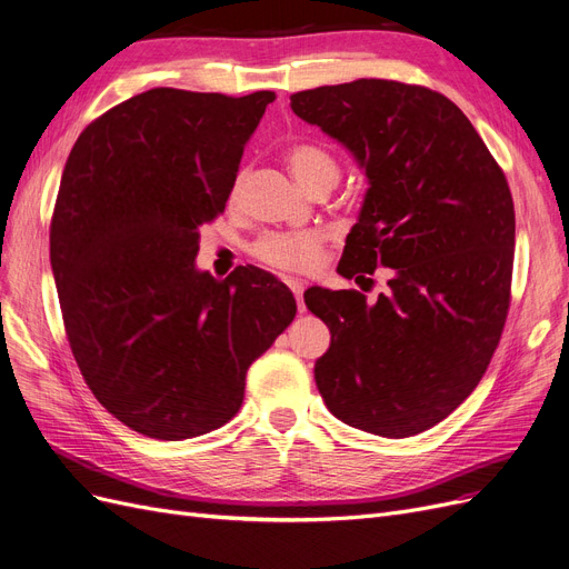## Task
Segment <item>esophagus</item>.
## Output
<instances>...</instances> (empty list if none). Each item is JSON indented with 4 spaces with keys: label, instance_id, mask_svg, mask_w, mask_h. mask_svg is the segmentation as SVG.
Wrapping results in <instances>:
<instances>
[{
    "label": "esophagus",
    "instance_id": "esophagus-1",
    "mask_svg": "<svg viewBox=\"0 0 569 569\" xmlns=\"http://www.w3.org/2000/svg\"><path fill=\"white\" fill-rule=\"evenodd\" d=\"M289 289L293 291V297H297V306H299V312H306V303H303V282L301 280H289L287 282Z\"/></svg>",
    "mask_w": 569,
    "mask_h": 569
}]
</instances>
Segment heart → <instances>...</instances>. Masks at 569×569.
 I'll return each mask as SVG.
<instances>
[{
  "mask_svg": "<svg viewBox=\"0 0 569 569\" xmlns=\"http://www.w3.org/2000/svg\"><path fill=\"white\" fill-rule=\"evenodd\" d=\"M287 163L306 189H312L317 181L325 177L338 179V163L336 158L322 149L320 144L312 142H297L287 149ZM240 193V179L236 181L233 196ZM325 249V238L320 233H266L261 236L254 247L252 254L278 270L287 272H310L320 266Z\"/></svg>",
  "mask_w": 569,
  "mask_h": 569,
  "instance_id": "1",
  "label": "heart"
}]
</instances>
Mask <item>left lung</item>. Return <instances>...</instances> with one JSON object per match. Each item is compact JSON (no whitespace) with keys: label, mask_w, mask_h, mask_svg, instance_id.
Wrapping results in <instances>:
<instances>
[{"label":"left lung","mask_w":569,"mask_h":569,"mask_svg":"<svg viewBox=\"0 0 569 569\" xmlns=\"http://www.w3.org/2000/svg\"><path fill=\"white\" fill-rule=\"evenodd\" d=\"M291 111L346 144L369 177L338 272L390 280L310 287L331 329L315 363L329 411L378 437L420 435L481 382L511 303L516 212L502 168L456 102L416 83L357 79L291 96Z\"/></svg>","instance_id":"left-lung-1"}]
</instances>
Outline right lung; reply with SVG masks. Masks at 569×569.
I'll return each instance as SVG.
<instances>
[{
	"instance_id": "add662e5",
	"label": "right lung",
	"mask_w": 569,
	"mask_h": 569,
	"mask_svg": "<svg viewBox=\"0 0 569 569\" xmlns=\"http://www.w3.org/2000/svg\"><path fill=\"white\" fill-rule=\"evenodd\" d=\"M272 100L151 88L88 123L67 158L51 219L64 333L90 392L149 439L229 422L249 363L297 315L270 272L214 280L193 263Z\"/></svg>"
}]
</instances>
